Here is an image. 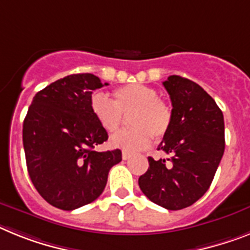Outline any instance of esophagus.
<instances>
[{
	"mask_svg": "<svg viewBox=\"0 0 250 250\" xmlns=\"http://www.w3.org/2000/svg\"><path fill=\"white\" fill-rule=\"evenodd\" d=\"M131 153H130V151H127V150H123V159L124 161H127V159H129L130 157H131Z\"/></svg>",
	"mask_w": 250,
	"mask_h": 250,
	"instance_id": "esophagus-1",
	"label": "esophagus"
}]
</instances>
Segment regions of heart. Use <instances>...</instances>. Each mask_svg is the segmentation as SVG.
I'll list each match as a JSON object with an SVG mask.
<instances>
[{
	"instance_id": "heart-1",
	"label": "heart",
	"mask_w": 250,
	"mask_h": 250,
	"mask_svg": "<svg viewBox=\"0 0 250 250\" xmlns=\"http://www.w3.org/2000/svg\"><path fill=\"white\" fill-rule=\"evenodd\" d=\"M114 101L102 93L91 99V111L104 131L115 134L123 125V115H130L133 129L117 134L111 144L127 150H140L149 146L151 136L161 139L172 124V110L164 100L158 97L157 89L144 84H127L115 89Z\"/></svg>"
}]
</instances>
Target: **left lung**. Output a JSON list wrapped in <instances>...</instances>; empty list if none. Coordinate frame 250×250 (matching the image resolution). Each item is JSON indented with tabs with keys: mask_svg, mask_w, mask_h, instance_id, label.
<instances>
[{
	"mask_svg": "<svg viewBox=\"0 0 250 250\" xmlns=\"http://www.w3.org/2000/svg\"><path fill=\"white\" fill-rule=\"evenodd\" d=\"M163 86L173 108L172 124L158 150L170 158L149 157L139 187L151 202L181 210L201 198L214 180L225 149V126L216 102L197 83L169 76Z\"/></svg>",
	"mask_w": 250,
	"mask_h": 250,
	"instance_id": "1",
	"label": "left lung"
}]
</instances>
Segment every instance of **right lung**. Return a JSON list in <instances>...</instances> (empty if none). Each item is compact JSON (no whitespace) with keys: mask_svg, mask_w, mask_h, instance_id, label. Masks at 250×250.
<instances>
[{"mask_svg":"<svg viewBox=\"0 0 250 250\" xmlns=\"http://www.w3.org/2000/svg\"><path fill=\"white\" fill-rule=\"evenodd\" d=\"M91 73L70 74L33 99L22 125L30 180L46 202L61 210L91 204L121 162V150L96 151L108 138L91 111L95 89L107 86Z\"/></svg>","mask_w":250,"mask_h":250,"instance_id":"obj_1","label":"right lung"}]
</instances>
